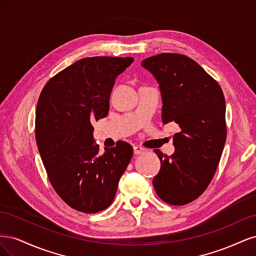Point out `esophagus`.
<instances>
[{
    "instance_id": "esophagus-1",
    "label": "esophagus",
    "mask_w": 256,
    "mask_h": 256,
    "mask_svg": "<svg viewBox=\"0 0 256 256\" xmlns=\"http://www.w3.org/2000/svg\"><path fill=\"white\" fill-rule=\"evenodd\" d=\"M145 152V150L143 148V147H141V146H134V154H141L142 152Z\"/></svg>"
}]
</instances>
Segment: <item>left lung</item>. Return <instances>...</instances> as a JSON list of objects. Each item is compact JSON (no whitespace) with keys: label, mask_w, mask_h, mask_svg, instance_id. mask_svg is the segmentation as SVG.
Wrapping results in <instances>:
<instances>
[{"label":"left lung","mask_w":256,"mask_h":256,"mask_svg":"<svg viewBox=\"0 0 256 256\" xmlns=\"http://www.w3.org/2000/svg\"><path fill=\"white\" fill-rule=\"evenodd\" d=\"M142 66L159 83L162 122L180 128L173 136V154L154 150L161 168L154 188L166 203L186 205L206 190L219 164L226 140V99L218 82L182 54H157Z\"/></svg>","instance_id":"left-lung-1"}]
</instances>
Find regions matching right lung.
<instances>
[{"label": "right lung", "instance_id": "add662e5", "mask_svg": "<svg viewBox=\"0 0 256 256\" xmlns=\"http://www.w3.org/2000/svg\"><path fill=\"white\" fill-rule=\"evenodd\" d=\"M132 62L82 58L51 78L38 99L35 138L42 164L54 190L78 212L95 214L109 207L132 157L126 142L99 154L92 126V120L108 115L115 78Z\"/></svg>", "mask_w": 256, "mask_h": 256}]
</instances>
